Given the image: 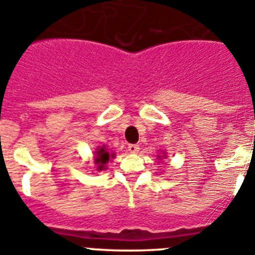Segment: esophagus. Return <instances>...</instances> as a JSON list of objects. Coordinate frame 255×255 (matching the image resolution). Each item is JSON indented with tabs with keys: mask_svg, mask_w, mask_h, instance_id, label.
I'll list each match as a JSON object with an SVG mask.
<instances>
[{
	"mask_svg": "<svg viewBox=\"0 0 255 255\" xmlns=\"http://www.w3.org/2000/svg\"><path fill=\"white\" fill-rule=\"evenodd\" d=\"M139 149H140V148H139V145H136V144H129V147H128V152L132 153V154H134V153H138Z\"/></svg>",
	"mask_w": 255,
	"mask_h": 255,
	"instance_id": "obj_1",
	"label": "esophagus"
}]
</instances>
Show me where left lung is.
Segmentation results:
<instances>
[{"label": "left lung", "mask_w": 255, "mask_h": 255, "mask_svg": "<svg viewBox=\"0 0 255 255\" xmlns=\"http://www.w3.org/2000/svg\"><path fill=\"white\" fill-rule=\"evenodd\" d=\"M159 157H161V155H158V158H159Z\"/></svg>", "instance_id": "8db88e82"}]
</instances>
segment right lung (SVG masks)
I'll return each mask as SVG.
<instances>
[{
	"label": "right lung",
	"instance_id": "right-lung-1",
	"mask_svg": "<svg viewBox=\"0 0 255 255\" xmlns=\"http://www.w3.org/2000/svg\"><path fill=\"white\" fill-rule=\"evenodd\" d=\"M115 157V153H110L107 150V148L103 145V147H100L97 148L96 150V159H94V162H96L97 164V170L98 171H102V170H106V164L108 163V161L111 158H114Z\"/></svg>",
	"mask_w": 255,
	"mask_h": 255
}]
</instances>
